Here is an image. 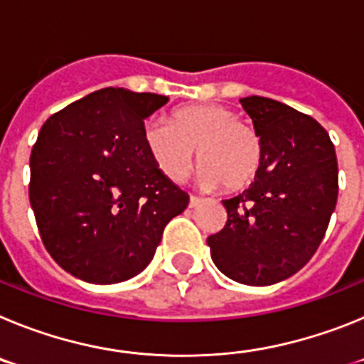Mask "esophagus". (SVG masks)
Returning <instances> with one entry per match:
<instances>
[{"label":"esophagus","instance_id":"1","mask_svg":"<svg viewBox=\"0 0 364 364\" xmlns=\"http://www.w3.org/2000/svg\"><path fill=\"white\" fill-rule=\"evenodd\" d=\"M200 202H202L200 197H195V195H191V197H189V208H197Z\"/></svg>","mask_w":364,"mask_h":364}]
</instances>
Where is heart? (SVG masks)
<instances>
[{"instance_id":"b5f03b06","label":"heart","mask_w":364,"mask_h":364,"mask_svg":"<svg viewBox=\"0 0 364 364\" xmlns=\"http://www.w3.org/2000/svg\"><path fill=\"white\" fill-rule=\"evenodd\" d=\"M147 153L160 173L173 182L189 175L198 149L200 182L205 188L242 191L259 176L264 146L262 138L226 105L202 104L180 107L166 122L144 131Z\"/></svg>"}]
</instances>
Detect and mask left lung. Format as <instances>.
<instances>
[{"mask_svg": "<svg viewBox=\"0 0 364 364\" xmlns=\"http://www.w3.org/2000/svg\"><path fill=\"white\" fill-rule=\"evenodd\" d=\"M262 138L264 160L246 191L228 200L224 230L208 237L226 277L268 286L291 277L317 252L337 202V156L314 118L264 96L240 100Z\"/></svg>", "mask_w": 364, "mask_h": 364, "instance_id": "8db88e82", "label": "left lung"}]
</instances>
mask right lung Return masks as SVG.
I'll list each match as a JSON object with an SVG mask.
<instances>
[{"label":"right lung","mask_w":364,"mask_h":364,"mask_svg":"<svg viewBox=\"0 0 364 364\" xmlns=\"http://www.w3.org/2000/svg\"><path fill=\"white\" fill-rule=\"evenodd\" d=\"M167 102L107 87L54 112L31 153L28 198L43 246L74 277L112 284L146 269L188 193L147 153L144 120Z\"/></svg>","instance_id":"right-lung-1"}]
</instances>
